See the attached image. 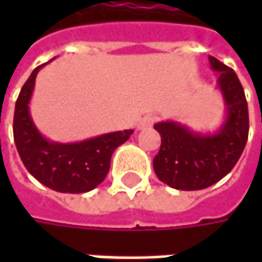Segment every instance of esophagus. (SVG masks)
Instances as JSON below:
<instances>
[{
  "label": "esophagus",
  "instance_id": "esophagus-1",
  "mask_svg": "<svg viewBox=\"0 0 262 262\" xmlns=\"http://www.w3.org/2000/svg\"><path fill=\"white\" fill-rule=\"evenodd\" d=\"M155 121H156V116H153V115L144 116V118L140 121L138 128H140V129H146V128H148V126L153 125V124H155Z\"/></svg>",
  "mask_w": 262,
  "mask_h": 262
}]
</instances>
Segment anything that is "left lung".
I'll list each match as a JSON object with an SVG mask.
<instances>
[{
  "label": "left lung",
  "instance_id": "obj_1",
  "mask_svg": "<svg viewBox=\"0 0 262 262\" xmlns=\"http://www.w3.org/2000/svg\"><path fill=\"white\" fill-rule=\"evenodd\" d=\"M210 67L219 73L217 87L226 106L223 125L213 134L189 129L175 121L157 122L162 137L160 150L153 159L157 178L181 191L204 189L219 182L233 169L248 140L249 118L245 92L236 73L208 56Z\"/></svg>",
  "mask_w": 262,
  "mask_h": 262
}]
</instances>
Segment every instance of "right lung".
Listing matches in <instances>:
<instances>
[{
    "mask_svg": "<svg viewBox=\"0 0 262 262\" xmlns=\"http://www.w3.org/2000/svg\"><path fill=\"white\" fill-rule=\"evenodd\" d=\"M43 66L33 70L15 102L13 133L17 151L26 169L48 188L68 194L92 191L107 175L116 147L134 131L124 129L67 144L48 140L36 128L29 111L36 76Z\"/></svg>",
    "mask_w": 262,
    "mask_h": 262,
    "instance_id": "obj_1",
    "label": "right lung"
}]
</instances>
